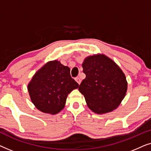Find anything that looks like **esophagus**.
<instances>
[{
	"mask_svg": "<svg viewBox=\"0 0 151 151\" xmlns=\"http://www.w3.org/2000/svg\"><path fill=\"white\" fill-rule=\"evenodd\" d=\"M75 80H76V82H77V83H78V84H80V83H81V80H80V78H78V77L76 78H75Z\"/></svg>",
	"mask_w": 151,
	"mask_h": 151,
	"instance_id": "1",
	"label": "esophagus"
}]
</instances>
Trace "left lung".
<instances>
[{"instance_id": "left-lung-1", "label": "left lung", "mask_w": 151, "mask_h": 151, "mask_svg": "<svg viewBox=\"0 0 151 151\" xmlns=\"http://www.w3.org/2000/svg\"><path fill=\"white\" fill-rule=\"evenodd\" d=\"M82 66L86 78L80 84L79 91L88 108L97 114L116 109L124 98L128 86L120 67L101 53L86 57Z\"/></svg>"}]
</instances>
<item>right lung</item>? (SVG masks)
<instances>
[{
	"label": "right lung",
	"mask_w": 151,
	"mask_h": 151,
	"mask_svg": "<svg viewBox=\"0 0 151 151\" xmlns=\"http://www.w3.org/2000/svg\"><path fill=\"white\" fill-rule=\"evenodd\" d=\"M79 86L70 69L60 62L49 61L38 70L28 84L31 100L41 112L55 115L65 106L67 96Z\"/></svg>",
	"instance_id": "obj_1"
}]
</instances>
